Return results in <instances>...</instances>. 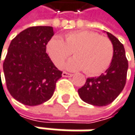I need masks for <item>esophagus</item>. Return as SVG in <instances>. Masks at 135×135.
I'll use <instances>...</instances> for the list:
<instances>
[{"mask_svg": "<svg viewBox=\"0 0 135 135\" xmlns=\"http://www.w3.org/2000/svg\"><path fill=\"white\" fill-rule=\"evenodd\" d=\"M62 76L63 77H72L73 76V74H70V73H68V72H66V71H64L63 73H62Z\"/></svg>", "mask_w": 135, "mask_h": 135, "instance_id": "34e87169", "label": "esophagus"}]
</instances>
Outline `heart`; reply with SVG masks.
Wrapping results in <instances>:
<instances>
[{"label":"heart","mask_w":135,"mask_h":135,"mask_svg":"<svg viewBox=\"0 0 135 135\" xmlns=\"http://www.w3.org/2000/svg\"><path fill=\"white\" fill-rule=\"evenodd\" d=\"M46 52L58 68H62L73 53L75 58L66 64V69L84 70L88 75H98L111 64L114 49L108 37L90 31H77L67 33L64 40L57 37L50 39Z\"/></svg>","instance_id":"heart-1"}]
</instances>
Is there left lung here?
I'll list each match as a JSON object with an SVG mask.
<instances>
[{"label":"left lung","instance_id":"8db88e82","mask_svg":"<svg viewBox=\"0 0 135 135\" xmlns=\"http://www.w3.org/2000/svg\"><path fill=\"white\" fill-rule=\"evenodd\" d=\"M107 35L114 49L110 66L99 77L88 78L85 84L78 90L83 101L95 106L111 104L123 90L127 77L128 60L124 45L112 34L107 32Z\"/></svg>","mask_w":135,"mask_h":135}]
</instances>
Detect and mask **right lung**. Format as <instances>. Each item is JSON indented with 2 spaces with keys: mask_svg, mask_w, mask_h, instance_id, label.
I'll return each instance as SVG.
<instances>
[{
  "mask_svg": "<svg viewBox=\"0 0 135 135\" xmlns=\"http://www.w3.org/2000/svg\"><path fill=\"white\" fill-rule=\"evenodd\" d=\"M54 34L51 26L29 27L19 33L8 48L3 61L7 90L26 105L49 100L62 76L46 53V45Z\"/></svg>",
  "mask_w": 135,
  "mask_h": 135,
  "instance_id": "1",
  "label": "right lung"
}]
</instances>
